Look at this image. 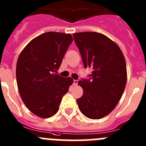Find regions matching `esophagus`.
Here are the masks:
<instances>
[{"mask_svg":"<svg viewBox=\"0 0 146 146\" xmlns=\"http://www.w3.org/2000/svg\"><path fill=\"white\" fill-rule=\"evenodd\" d=\"M78 80H73V85H75V86L78 85Z\"/></svg>","mask_w":146,"mask_h":146,"instance_id":"1","label":"esophagus"}]
</instances>
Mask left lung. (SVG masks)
<instances>
[{"label":"left lung","instance_id":"1","mask_svg":"<svg viewBox=\"0 0 146 146\" xmlns=\"http://www.w3.org/2000/svg\"><path fill=\"white\" fill-rule=\"evenodd\" d=\"M86 68L93 71L88 79L78 81L84 91L77 99L80 111L86 117L107 116L118 104L127 82L125 57L116 43L97 32L73 34Z\"/></svg>","mask_w":146,"mask_h":146}]
</instances>
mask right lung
<instances>
[{"label": "right lung", "mask_w": 146, "mask_h": 146, "mask_svg": "<svg viewBox=\"0 0 146 146\" xmlns=\"http://www.w3.org/2000/svg\"><path fill=\"white\" fill-rule=\"evenodd\" d=\"M73 42L70 34L49 32L32 39L16 63V81L21 99L36 116L51 117L73 80L56 74Z\"/></svg>", "instance_id": "right-lung-1"}]
</instances>
